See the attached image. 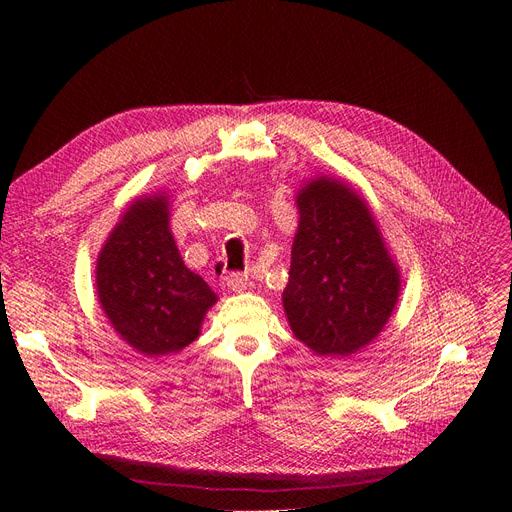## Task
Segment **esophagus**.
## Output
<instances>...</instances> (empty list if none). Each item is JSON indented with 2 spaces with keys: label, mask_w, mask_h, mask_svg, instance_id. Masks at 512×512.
Listing matches in <instances>:
<instances>
[{
  "label": "esophagus",
  "mask_w": 512,
  "mask_h": 512,
  "mask_svg": "<svg viewBox=\"0 0 512 512\" xmlns=\"http://www.w3.org/2000/svg\"><path fill=\"white\" fill-rule=\"evenodd\" d=\"M247 282H250V280H247L245 273H230L228 275V288L232 292H237V294L247 288Z\"/></svg>",
  "instance_id": "34e87169"
}]
</instances>
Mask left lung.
Returning a JSON list of instances; mask_svg holds the SVG:
<instances>
[{
	"instance_id": "8db88e82",
	"label": "left lung",
	"mask_w": 512,
	"mask_h": 512,
	"mask_svg": "<svg viewBox=\"0 0 512 512\" xmlns=\"http://www.w3.org/2000/svg\"><path fill=\"white\" fill-rule=\"evenodd\" d=\"M294 203L299 226L284 312L294 337L314 354L346 359L384 331L401 273L367 200L348 181L307 179Z\"/></svg>"
}]
</instances>
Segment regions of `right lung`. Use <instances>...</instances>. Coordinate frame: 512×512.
<instances>
[{
    "label": "right lung",
    "instance_id": "obj_1",
    "mask_svg": "<svg viewBox=\"0 0 512 512\" xmlns=\"http://www.w3.org/2000/svg\"><path fill=\"white\" fill-rule=\"evenodd\" d=\"M170 200L168 190L134 198L96 260L102 312L123 342L149 359L190 346L218 303V294L185 267L177 250Z\"/></svg>",
    "mask_w": 512,
    "mask_h": 512
}]
</instances>
